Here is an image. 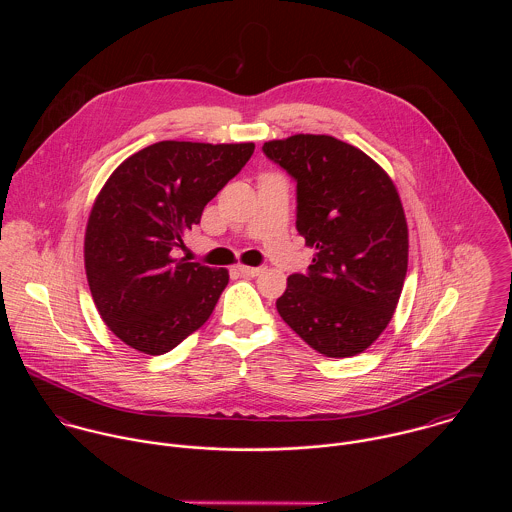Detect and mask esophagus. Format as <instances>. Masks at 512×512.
I'll return each mask as SVG.
<instances>
[{
    "label": "esophagus",
    "instance_id": "1",
    "mask_svg": "<svg viewBox=\"0 0 512 512\" xmlns=\"http://www.w3.org/2000/svg\"><path fill=\"white\" fill-rule=\"evenodd\" d=\"M238 272H240L242 276H246V278H256V276L262 272V268H252V266H238Z\"/></svg>",
    "mask_w": 512,
    "mask_h": 512
}]
</instances>
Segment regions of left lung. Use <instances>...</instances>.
Wrapping results in <instances>:
<instances>
[{
	"mask_svg": "<svg viewBox=\"0 0 512 512\" xmlns=\"http://www.w3.org/2000/svg\"><path fill=\"white\" fill-rule=\"evenodd\" d=\"M297 191L295 228L317 252L276 307L317 353H363L390 323L408 270L398 191L366 153L331 136L297 134L262 146Z\"/></svg>",
	"mask_w": 512,
	"mask_h": 512,
	"instance_id": "left-lung-1",
	"label": "left lung"
}]
</instances>
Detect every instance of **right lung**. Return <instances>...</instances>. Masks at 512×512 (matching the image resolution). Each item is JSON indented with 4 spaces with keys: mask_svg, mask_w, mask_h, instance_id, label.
Instances as JSON below:
<instances>
[{
    "mask_svg": "<svg viewBox=\"0 0 512 512\" xmlns=\"http://www.w3.org/2000/svg\"><path fill=\"white\" fill-rule=\"evenodd\" d=\"M252 153L254 144L157 142L102 187L84 236L86 278L100 317L132 349L169 353L211 317L228 272L173 252Z\"/></svg>",
    "mask_w": 512,
    "mask_h": 512,
    "instance_id": "obj_1",
    "label": "right lung"
}]
</instances>
